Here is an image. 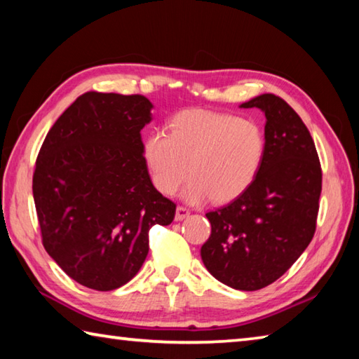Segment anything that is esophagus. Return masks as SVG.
Returning <instances> with one entry per match:
<instances>
[{
    "label": "esophagus",
    "instance_id": "34e87169",
    "mask_svg": "<svg viewBox=\"0 0 359 359\" xmlns=\"http://www.w3.org/2000/svg\"><path fill=\"white\" fill-rule=\"evenodd\" d=\"M191 215V211L186 208V206H178V208H176V215H175V219L176 221H183L184 217H187Z\"/></svg>",
    "mask_w": 359,
    "mask_h": 359
}]
</instances>
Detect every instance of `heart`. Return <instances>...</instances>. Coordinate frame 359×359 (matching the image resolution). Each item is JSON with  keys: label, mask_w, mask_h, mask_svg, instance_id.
<instances>
[{"label": "heart", "mask_w": 359, "mask_h": 359, "mask_svg": "<svg viewBox=\"0 0 359 359\" xmlns=\"http://www.w3.org/2000/svg\"><path fill=\"white\" fill-rule=\"evenodd\" d=\"M143 156L157 191L175 196L189 175L186 198L227 203L254 183L265 156V135L252 119L205 109L183 110L168 134L149 132Z\"/></svg>", "instance_id": "heart-1"}]
</instances>
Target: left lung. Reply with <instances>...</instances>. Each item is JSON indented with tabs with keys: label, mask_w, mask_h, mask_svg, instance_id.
<instances>
[{
	"label": "left lung",
	"mask_w": 359,
	"mask_h": 359,
	"mask_svg": "<svg viewBox=\"0 0 359 359\" xmlns=\"http://www.w3.org/2000/svg\"><path fill=\"white\" fill-rule=\"evenodd\" d=\"M241 107L265 111V156L240 197L206 212L211 235L200 254L222 284L254 292L278 280L312 241L322 167L309 129L284 99L268 93Z\"/></svg>",
	"instance_id": "left-lung-1"
}]
</instances>
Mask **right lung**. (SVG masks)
Returning a JSON list of instances; mask_svg holds the SVG:
<instances>
[{
	"label": "right lung",
	"instance_id": "obj_1",
	"mask_svg": "<svg viewBox=\"0 0 359 359\" xmlns=\"http://www.w3.org/2000/svg\"><path fill=\"white\" fill-rule=\"evenodd\" d=\"M142 94H81L56 119L36 159L33 197L42 244L69 278L97 292L129 282L149 250V229L176 205L151 183L140 130Z\"/></svg>",
	"mask_w": 359,
	"mask_h": 359
}]
</instances>
